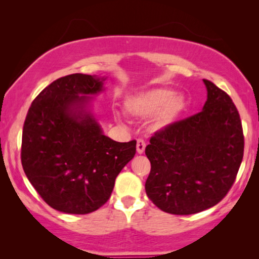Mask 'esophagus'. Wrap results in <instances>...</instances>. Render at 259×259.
<instances>
[{"instance_id":"34e87169","label":"esophagus","mask_w":259,"mask_h":259,"mask_svg":"<svg viewBox=\"0 0 259 259\" xmlns=\"http://www.w3.org/2000/svg\"><path fill=\"white\" fill-rule=\"evenodd\" d=\"M145 147H146L145 142H144L143 139H138L137 140V152L139 153V154L144 153V151H145Z\"/></svg>"}]
</instances>
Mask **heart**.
I'll use <instances>...</instances> for the list:
<instances>
[{
    "instance_id": "obj_1",
    "label": "heart",
    "mask_w": 259,
    "mask_h": 259,
    "mask_svg": "<svg viewBox=\"0 0 259 259\" xmlns=\"http://www.w3.org/2000/svg\"><path fill=\"white\" fill-rule=\"evenodd\" d=\"M128 109L140 116H153L157 114L156 124L166 126L176 122L186 108L185 98L175 95L168 88H156L134 96L128 100Z\"/></svg>"
}]
</instances>
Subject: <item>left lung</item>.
Returning <instances> with one entry per match:
<instances>
[{
  "mask_svg": "<svg viewBox=\"0 0 259 259\" xmlns=\"http://www.w3.org/2000/svg\"><path fill=\"white\" fill-rule=\"evenodd\" d=\"M202 111L152 136L145 148L151 172L146 194L162 211L192 214L225 198L243 157L240 114L225 91L203 80Z\"/></svg>",
  "mask_w": 259,
  "mask_h": 259,
  "instance_id": "left-lung-1",
  "label": "left lung"
}]
</instances>
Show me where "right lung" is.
<instances>
[{
  "instance_id": "1",
  "label": "right lung",
  "mask_w": 259,
  "mask_h": 259,
  "mask_svg": "<svg viewBox=\"0 0 259 259\" xmlns=\"http://www.w3.org/2000/svg\"><path fill=\"white\" fill-rule=\"evenodd\" d=\"M105 78L71 74L45 88L24 123L21 164L28 181L58 211L84 214L107 202L117 175L136 154V140L106 137L84 112L88 95L103 90Z\"/></svg>"
}]
</instances>
